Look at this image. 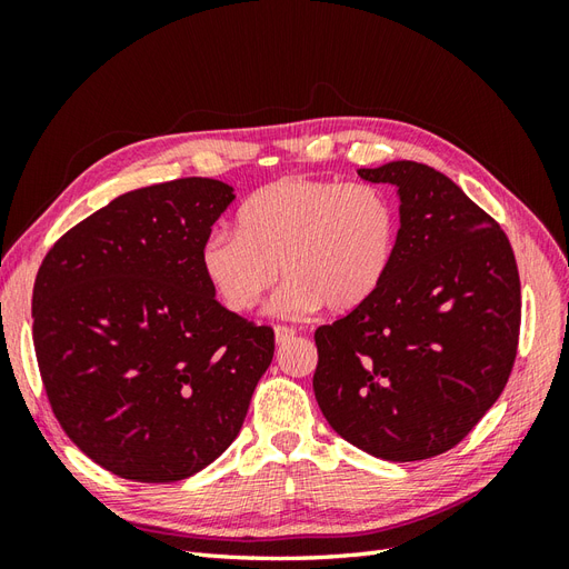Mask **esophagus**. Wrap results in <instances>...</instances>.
<instances>
[{
    "label": "esophagus",
    "instance_id": "1",
    "mask_svg": "<svg viewBox=\"0 0 569 569\" xmlns=\"http://www.w3.org/2000/svg\"><path fill=\"white\" fill-rule=\"evenodd\" d=\"M295 330H291V327H282V325H278L274 327V343H278V347H282V343H287L289 339H295Z\"/></svg>",
    "mask_w": 569,
    "mask_h": 569
}]
</instances>
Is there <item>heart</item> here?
<instances>
[{"instance_id":"1","label":"heart","mask_w":569,"mask_h":569,"mask_svg":"<svg viewBox=\"0 0 569 569\" xmlns=\"http://www.w3.org/2000/svg\"><path fill=\"white\" fill-rule=\"evenodd\" d=\"M239 230L203 237L199 263L218 299L249 313L274 284L270 311L301 318L368 301L391 266L399 211L372 182L282 178L253 192L239 209Z\"/></svg>"}]
</instances>
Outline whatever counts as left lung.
Returning <instances> with one entry per match:
<instances>
[{
  "mask_svg": "<svg viewBox=\"0 0 569 569\" xmlns=\"http://www.w3.org/2000/svg\"><path fill=\"white\" fill-rule=\"evenodd\" d=\"M399 194L387 278L316 330L313 391L335 432L375 458L453 449L501 396L518 353L520 274L506 232L439 170L360 168Z\"/></svg>",
  "mask_w": 569,
  "mask_h": 569,
  "instance_id": "left-lung-1",
  "label": "left lung"
}]
</instances>
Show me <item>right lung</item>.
I'll return each mask as SVG.
<instances>
[{
	"label": "right lung",
	"instance_id": "add662e5",
	"mask_svg": "<svg viewBox=\"0 0 569 569\" xmlns=\"http://www.w3.org/2000/svg\"><path fill=\"white\" fill-rule=\"evenodd\" d=\"M234 189L182 178L132 189L49 249L32 341L51 410L101 468L163 485L242 429L274 335L216 301L199 249Z\"/></svg>",
	"mask_w": 569,
	"mask_h": 569
}]
</instances>
